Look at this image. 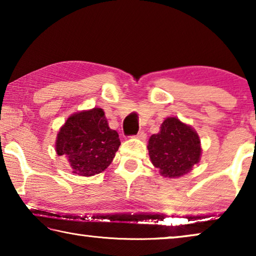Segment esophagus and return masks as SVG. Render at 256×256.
<instances>
[{"label": "esophagus", "instance_id": "esophagus-1", "mask_svg": "<svg viewBox=\"0 0 256 256\" xmlns=\"http://www.w3.org/2000/svg\"><path fill=\"white\" fill-rule=\"evenodd\" d=\"M136 138H138V140H142V141H144V140H146V134L144 133V132H138V136H136Z\"/></svg>", "mask_w": 256, "mask_h": 256}]
</instances>
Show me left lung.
Here are the masks:
<instances>
[{"mask_svg": "<svg viewBox=\"0 0 256 256\" xmlns=\"http://www.w3.org/2000/svg\"><path fill=\"white\" fill-rule=\"evenodd\" d=\"M149 157L160 175L178 178L188 174L201 159V140L190 125L177 118H167L160 131L150 136Z\"/></svg>", "mask_w": 256, "mask_h": 256, "instance_id": "left-lung-1", "label": "left lung"}]
</instances>
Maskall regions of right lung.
Listing matches in <instances>:
<instances>
[{"label":"right lung","instance_id":"right-lung-1","mask_svg":"<svg viewBox=\"0 0 256 256\" xmlns=\"http://www.w3.org/2000/svg\"><path fill=\"white\" fill-rule=\"evenodd\" d=\"M118 133L108 126L102 108L68 116L56 136L55 150L66 157L73 174L94 176L106 170L118 150Z\"/></svg>","mask_w":256,"mask_h":256}]
</instances>
